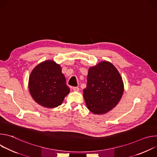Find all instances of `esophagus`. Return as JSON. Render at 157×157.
<instances>
[{"label": "esophagus", "mask_w": 157, "mask_h": 157, "mask_svg": "<svg viewBox=\"0 0 157 157\" xmlns=\"http://www.w3.org/2000/svg\"><path fill=\"white\" fill-rule=\"evenodd\" d=\"M72 89H73V90L74 91H78L79 89L78 87H73Z\"/></svg>", "instance_id": "obj_1"}]
</instances>
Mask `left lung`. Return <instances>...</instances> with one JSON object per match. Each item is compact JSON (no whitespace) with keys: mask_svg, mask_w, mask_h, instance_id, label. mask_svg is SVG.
<instances>
[{"mask_svg":"<svg viewBox=\"0 0 157 157\" xmlns=\"http://www.w3.org/2000/svg\"><path fill=\"white\" fill-rule=\"evenodd\" d=\"M86 104L94 114H104L120 101L124 93L122 79L116 67L104 61L89 68L83 90Z\"/></svg>","mask_w":157,"mask_h":157,"instance_id":"left-lung-1","label":"left lung"}]
</instances>
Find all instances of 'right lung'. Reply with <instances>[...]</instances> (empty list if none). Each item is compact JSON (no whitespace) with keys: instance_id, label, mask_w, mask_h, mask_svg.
<instances>
[{"instance_id":"add662e5","label":"right lung","mask_w":157,"mask_h":157,"mask_svg":"<svg viewBox=\"0 0 157 157\" xmlns=\"http://www.w3.org/2000/svg\"><path fill=\"white\" fill-rule=\"evenodd\" d=\"M29 88L35 101L47 108L61 105L70 93L60 66L51 60L40 63L32 70Z\"/></svg>"}]
</instances>
